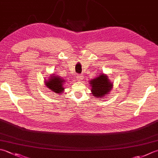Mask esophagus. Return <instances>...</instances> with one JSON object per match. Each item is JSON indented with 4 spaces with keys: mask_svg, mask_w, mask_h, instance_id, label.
Here are the masks:
<instances>
[{
    "mask_svg": "<svg viewBox=\"0 0 158 158\" xmlns=\"http://www.w3.org/2000/svg\"><path fill=\"white\" fill-rule=\"evenodd\" d=\"M77 81H81L83 79V75H79L77 77Z\"/></svg>",
    "mask_w": 158,
    "mask_h": 158,
    "instance_id": "esophagus-1",
    "label": "esophagus"
}]
</instances>
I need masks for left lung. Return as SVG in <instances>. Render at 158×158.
<instances>
[{
  "label": "left lung",
  "mask_w": 158,
  "mask_h": 158,
  "mask_svg": "<svg viewBox=\"0 0 158 158\" xmlns=\"http://www.w3.org/2000/svg\"><path fill=\"white\" fill-rule=\"evenodd\" d=\"M92 94L97 98H105L108 96L113 87V83L110 81L107 75L100 74L89 81Z\"/></svg>",
  "instance_id": "8db88e82"
}]
</instances>
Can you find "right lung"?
Wrapping results in <instances>:
<instances>
[{"instance_id":"1","label":"right lung","mask_w":158,"mask_h":158,"mask_svg":"<svg viewBox=\"0 0 158 158\" xmlns=\"http://www.w3.org/2000/svg\"><path fill=\"white\" fill-rule=\"evenodd\" d=\"M66 82L64 79L57 75H51L49 79L45 80V85L46 87L51 89L52 92H54L56 94H63L64 91V83Z\"/></svg>"}]
</instances>
